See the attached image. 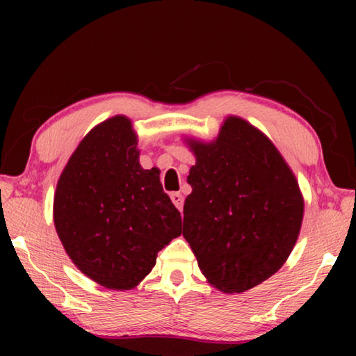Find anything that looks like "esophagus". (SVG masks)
I'll use <instances>...</instances> for the list:
<instances>
[{"instance_id": "esophagus-1", "label": "esophagus", "mask_w": 356, "mask_h": 356, "mask_svg": "<svg viewBox=\"0 0 356 356\" xmlns=\"http://www.w3.org/2000/svg\"><path fill=\"white\" fill-rule=\"evenodd\" d=\"M170 196H171V201H172L174 206H176L179 210H182V207H184V196L180 195V193H177V191L171 193Z\"/></svg>"}]
</instances>
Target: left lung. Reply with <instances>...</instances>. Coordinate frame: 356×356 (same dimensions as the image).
Instances as JSON below:
<instances>
[{"instance_id": "obj_1", "label": "left lung", "mask_w": 356, "mask_h": 356, "mask_svg": "<svg viewBox=\"0 0 356 356\" xmlns=\"http://www.w3.org/2000/svg\"><path fill=\"white\" fill-rule=\"evenodd\" d=\"M196 165L186 177L184 237L202 275L225 293L268 280L297 243L305 201L275 144L248 120L227 116L213 141L186 138Z\"/></svg>"}]
</instances>
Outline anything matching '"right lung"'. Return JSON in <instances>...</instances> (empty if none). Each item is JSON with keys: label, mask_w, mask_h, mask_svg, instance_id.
Here are the masks:
<instances>
[{"label": "right lung", "mask_w": 356, "mask_h": 356, "mask_svg": "<svg viewBox=\"0 0 356 356\" xmlns=\"http://www.w3.org/2000/svg\"><path fill=\"white\" fill-rule=\"evenodd\" d=\"M53 221L65 252L88 278L130 291L152 272L156 252L182 234V218L143 170L138 135L118 114L89 131L59 176Z\"/></svg>", "instance_id": "obj_1"}]
</instances>
